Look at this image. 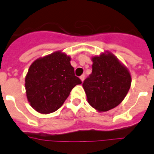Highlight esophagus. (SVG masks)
<instances>
[{
  "label": "esophagus",
  "instance_id": "34e87169",
  "mask_svg": "<svg viewBox=\"0 0 154 154\" xmlns=\"http://www.w3.org/2000/svg\"><path fill=\"white\" fill-rule=\"evenodd\" d=\"M79 79H81L82 82H83V80L85 79V75H82L79 77Z\"/></svg>",
  "mask_w": 154,
  "mask_h": 154
}]
</instances>
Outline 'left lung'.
Masks as SVG:
<instances>
[{"label":"left lung","instance_id":"obj_1","mask_svg":"<svg viewBox=\"0 0 154 154\" xmlns=\"http://www.w3.org/2000/svg\"><path fill=\"white\" fill-rule=\"evenodd\" d=\"M92 72L82 87L91 106L106 112L122 103L131 85V75L112 53L92 57Z\"/></svg>","mask_w":154,"mask_h":154}]
</instances>
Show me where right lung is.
I'll return each mask as SVG.
<instances>
[{
  "label": "right lung",
  "instance_id": "add662e5",
  "mask_svg": "<svg viewBox=\"0 0 154 154\" xmlns=\"http://www.w3.org/2000/svg\"><path fill=\"white\" fill-rule=\"evenodd\" d=\"M71 58L62 51L42 57L31 64L25 76L28 103L37 112L48 114L63 105L72 89L82 83L75 75Z\"/></svg>",
  "mask_w": 154,
  "mask_h": 154
}]
</instances>
